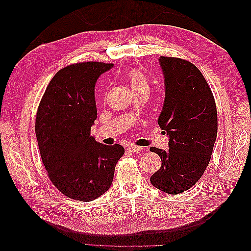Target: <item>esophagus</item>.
Instances as JSON below:
<instances>
[{"mask_svg": "<svg viewBox=\"0 0 251 251\" xmlns=\"http://www.w3.org/2000/svg\"><path fill=\"white\" fill-rule=\"evenodd\" d=\"M126 150L132 151V153H139V151H143V148L141 147H137V146H134V144H128L126 147Z\"/></svg>", "mask_w": 251, "mask_h": 251, "instance_id": "34e87169", "label": "esophagus"}]
</instances>
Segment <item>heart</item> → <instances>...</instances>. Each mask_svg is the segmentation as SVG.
<instances>
[{"instance_id":"1","label":"heart","mask_w":251,"mask_h":251,"mask_svg":"<svg viewBox=\"0 0 251 251\" xmlns=\"http://www.w3.org/2000/svg\"><path fill=\"white\" fill-rule=\"evenodd\" d=\"M126 78L128 82H130L132 90L143 89V88L150 89V81L146 76V74H144L141 70H138V69L131 70L126 74Z\"/></svg>"}]
</instances>
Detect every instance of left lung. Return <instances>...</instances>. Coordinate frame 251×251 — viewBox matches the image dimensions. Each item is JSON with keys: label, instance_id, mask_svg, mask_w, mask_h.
Instances as JSON below:
<instances>
[{"label": "left lung", "instance_id": "left-lung-1", "mask_svg": "<svg viewBox=\"0 0 251 251\" xmlns=\"http://www.w3.org/2000/svg\"><path fill=\"white\" fill-rule=\"evenodd\" d=\"M159 64L165 97L158 125L169 136V150L150 149L162 161L151 183L177 195L195 185L207 168L217 138V108L210 88L195 65L166 56H160Z\"/></svg>", "mask_w": 251, "mask_h": 251}]
</instances>
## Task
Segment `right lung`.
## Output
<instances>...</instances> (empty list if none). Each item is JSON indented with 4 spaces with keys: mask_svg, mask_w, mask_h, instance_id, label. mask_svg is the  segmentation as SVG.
<instances>
[{
    "mask_svg": "<svg viewBox=\"0 0 251 251\" xmlns=\"http://www.w3.org/2000/svg\"><path fill=\"white\" fill-rule=\"evenodd\" d=\"M113 64L79 63L60 69L37 110L35 135L44 166L58 191L90 202L111 187L125 149L105 146L91 135L97 118L95 85Z\"/></svg>",
    "mask_w": 251,
    "mask_h": 251,
    "instance_id": "add662e5",
    "label": "right lung"
}]
</instances>
